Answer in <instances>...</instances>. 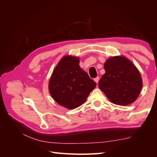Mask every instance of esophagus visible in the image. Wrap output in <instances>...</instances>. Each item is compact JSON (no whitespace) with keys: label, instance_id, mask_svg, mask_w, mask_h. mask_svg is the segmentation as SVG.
<instances>
[{"label":"esophagus","instance_id":"1","mask_svg":"<svg viewBox=\"0 0 157 157\" xmlns=\"http://www.w3.org/2000/svg\"><path fill=\"white\" fill-rule=\"evenodd\" d=\"M99 77H96V78H94V81H95V82H96L97 84L98 83V82H99Z\"/></svg>","mask_w":157,"mask_h":157}]
</instances>
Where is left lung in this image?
Returning <instances> with one entry per match:
<instances>
[{
    "label": "left lung",
    "instance_id": "left-lung-1",
    "mask_svg": "<svg viewBox=\"0 0 157 157\" xmlns=\"http://www.w3.org/2000/svg\"><path fill=\"white\" fill-rule=\"evenodd\" d=\"M105 73L99 81V89L111 103L125 106L134 102L143 86L139 70L124 56H113L104 63Z\"/></svg>",
    "mask_w": 157,
    "mask_h": 157
}]
</instances>
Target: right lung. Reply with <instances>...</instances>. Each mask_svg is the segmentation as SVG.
I'll return each mask as SVG.
<instances>
[{"label":"right lung","instance_id":"1","mask_svg":"<svg viewBox=\"0 0 157 157\" xmlns=\"http://www.w3.org/2000/svg\"><path fill=\"white\" fill-rule=\"evenodd\" d=\"M79 58L65 56L57 64L49 80L52 98L61 106L74 109L86 101L96 83L80 68Z\"/></svg>","mask_w":157,"mask_h":157}]
</instances>
